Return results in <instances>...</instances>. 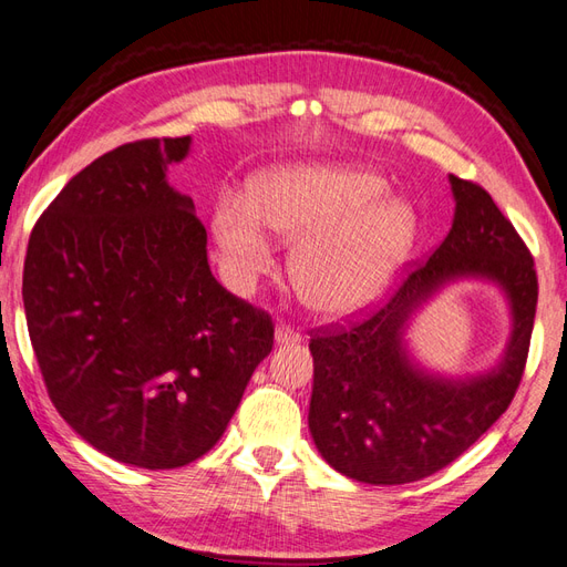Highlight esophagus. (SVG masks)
Wrapping results in <instances>:
<instances>
[{"label": "esophagus", "mask_w": 567, "mask_h": 567, "mask_svg": "<svg viewBox=\"0 0 567 567\" xmlns=\"http://www.w3.org/2000/svg\"><path fill=\"white\" fill-rule=\"evenodd\" d=\"M300 334L296 329H291V327H286V324H279L276 327V331H274V341L279 343V347H293V343H300Z\"/></svg>", "instance_id": "obj_1"}]
</instances>
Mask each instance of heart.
<instances>
[{
	"mask_svg": "<svg viewBox=\"0 0 567 567\" xmlns=\"http://www.w3.org/2000/svg\"><path fill=\"white\" fill-rule=\"evenodd\" d=\"M388 195V179L361 165H296L259 177L250 202L220 199L212 233L238 288L269 267L265 226L296 243L288 279L298 300L315 315L339 320L388 291L416 243V214Z\"/></svg>",
	"mask_w": 567,
	"mask_h": 567,
	"instance_id": "1",
	"label": "heart"
}]
</instances>
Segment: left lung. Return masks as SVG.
Wrapping results in <instances>:
<instances>
[{
  "label": "left lung",
  "instance_id": "8db88e82",
  "mask_svg": "<svg viewBox=\"0 0 567 567\" xmlns=\"http://www.w3.org/2000/svg\"><path fill=\"white\" fill-rule=\"evenodd\" d=\"M447 238L404 284L351 327L315 334L308 425L324 462L372 486H399L445 468L498 421L527 363L538 284L534 259L491 195L450 175ZM498 285L514 329L491 371L447 379L413 359L405 334L427 299L454 280Z\"/></svg>",
  "mask_w": 567,
  "mask_h": 567
}]
</instances>
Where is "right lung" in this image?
Masks as SVG:
<instances>
[{"mask_svg":"<svg viewBox=\"0 0 567 567\" xmlns=\"http://www.w3.org/2000/svg\"><path fill=\"white\" fill-rule=\"evenodd\" d=\"M189 146L142 140L95 158L25 252V322L54 409L140 468L209 452L274 347L271 317L214 279L195 202L168 183Z\"/></svg>","mask_w":567,"mask_h":567,"instance_id":"right-lung-1","label":"right lung"}]
</instances>
